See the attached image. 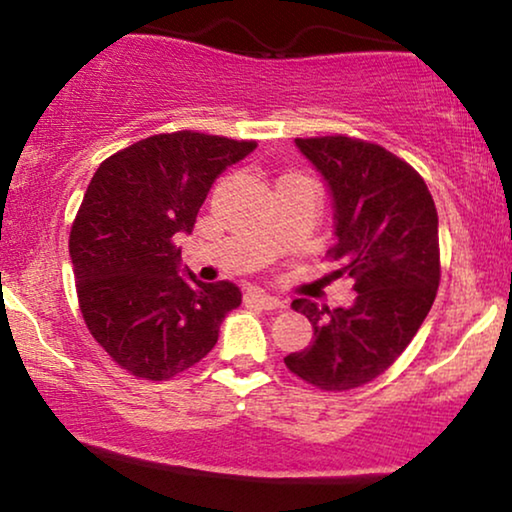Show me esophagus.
I'll use <instances>...</instances> for the list:
<instances>
[{
	"mask_svg": "<svg viewBox=\"0 0 512 512\" xmlns=\"http://www.w3.org/2000/svg\"><path fill=\"white\" fill-rule=\"evenodd\" d=\"M244 303L254 305V307H261V310H279V307H284V300L282 298L270 296V293L256 291V289L244 293Z\"/></svg>",
	"mask_w": 512,
	"mask_h": 512,
	"instance_id": "obj_1",
	"label": "esophagus"
}]
</instances>
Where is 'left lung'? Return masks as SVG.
I'll use <instances>...</instances> for the list:
<instances>
[{"instance_id": "obj_1", "label": "left lung", "mask_w": 512, "mask_h": 512, "mask_svg": "<svg viewBox=\"0 0 512 512\" xmlns=\"http://www.w3.org/2000/svg\"><path fill=\"white\" fill-rule=\"evenodd\" d=\"M333 198L335 275L354 279L352 307L296 298L314 340L284 359L300 380L347 391L382 375L415 338L440 284L438 212L424 179L380 144L345 135L296 139Z\"/></svg>"}]
</instances>
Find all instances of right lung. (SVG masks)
<instances>
[{"mask_svg":"<svg viewBox=\"0 0 512 512\" xmlns=\"http://www.w3.org/2000/svg\"><path fill=\"white\" fill-rule=\"evenodd\" d=\"M256 142L179 130L153 135L97 167L69 233L88 331L130 375L170 380L212 352L242 303L233 282L179 275L177 237L191 233L209 188Z\"/></svg>","mask_w":512,"mask_h":512,"instance_id":"obj_1","label":"right lung"}]
</instances>
